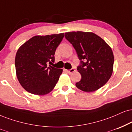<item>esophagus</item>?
<instances>
[{"label":"esophagus","mask_w":132,"mask_h":132,"mask_svg":"<svg viewBox=\"0 0 132 132\" xmlns=\"http://www.w3.org/2000/svg\"><path fill=\"white\" fill-rule=\"evenodd\" d=\"M66 72H67L68 73H73L75 71V70L74 69H71L70 70H65Z\"/></svg>","instance_id":"obj_1"}]
</instances>
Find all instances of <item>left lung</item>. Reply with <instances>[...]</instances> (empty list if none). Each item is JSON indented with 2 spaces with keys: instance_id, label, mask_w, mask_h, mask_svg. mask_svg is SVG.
Here are the masks:
<instances>
[{
  "instance_id": "1",
  "label": "left lung",
  "mask_w": 132,
  "mask_h": 132,
  "mask_svg": "<svg viewBox=\"0 0 132 132\" xmlns=\"http://www.w3.org/2000/svg\"><path fill=\"white\" fill-rule=\"evenodd\" d=\"M65 37L74 47L81 61L77 70L81 79L76 86L86 92L98 90L113 73L114 55L111 47L93 32H66Z\"/></svg>"
}]
</instances>
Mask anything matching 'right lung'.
Masks as SVG:
<instances>
[{"instance_id": "add662e5", "label": "right lung", "mask_w": 132, "mask_h": 132, "mask_svg": "<svg viewBox=\"0 0 132 132\" xmlns=\"http://www.w3.org/2000/svg\"><path fill=\"white\" fill-rule=\"evenodd\" d=\"M64 33L32 37L19 47L15 57L16 74L23 88L32 94L46 95L54 88L63 70L49 64Z\"/></svg>"}]
</instances>
